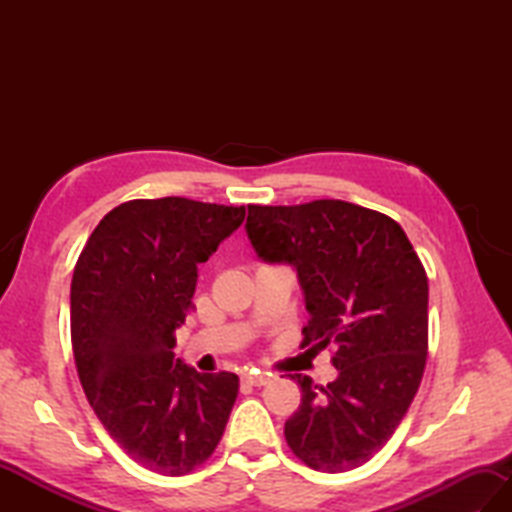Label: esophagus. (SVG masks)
I'll list each match as a JSON object with an SVG mask.
<instances>
[{
	"label": "esophagus",
	"instance_id": "34e87169",
	"mask_svg": "<svg viewBox=\"0 0 512 512\" xmlns=\"http://www.w3.org/2000/svg\"><path fill=\"white\" fill-rule=\"evenodd\" d=\"M270 378L273 374H266V372H248L242 376V380L246 385H253V387H264L270 383Z\"/></svg>",
	"mask_w": 512,
	"mask_h": 512
}]
</instances>
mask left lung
<instances>
[{
	"label": "left lung",
	"instance_id": "left-lung-1",
	"mask_svg": "<svg viewBox=\"0 0 512 512\" xmlns=\"http://www.w3.org/2000/svg\"><path fill=\"white\" fill-rule=\"evenodd\" d=\"M246 233L266 262L295 266L310 314L303 345H334V383L297 376L290 451L314 471L343 473L394 436L429 350V281L389 215L343 200L248 204Z\"/></svg>",
	"mask_w": 512,
	"mask_h": 512
}]
</instances>
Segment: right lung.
<instances>
[{"label":"right lung","instance_id":"obj_1","mask_svg":"<svg viewBox=\"0 0 512 512\" xmlns=\"http://www.w3.org/2000/svg\"><path fill=\"white\" fill-rule=\"evenodd\" d=\"M244 206L129 200L76 259L70 332L76 372L107 433L145 469L180 477L211 458L239 378L200 374L173 354L193 310L198 264L244 222Z\"/></svg>","mask_w":512,"mask_h":512}]
</instances>
